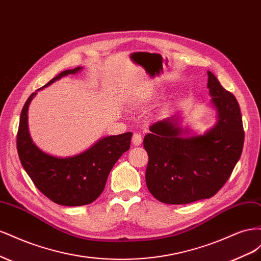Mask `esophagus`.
<instances>
[{
    "label": "esophagus",
    "mask_w": 261,
    "mask_h": 261,
    "mask_svg": "<svg viewBox=\"0 0 261 261\" xmlns=\"http://www.w3.org/2000/svg\"><path fill=\"white\" fill-rule=\"evenodd\" d=\"M132 141H133V144L135 145V146H139V145H141V143H143V137H141L140 134L135 133V134H134V135H133Z\"/></svg>",
    "instance_id": "1"
}]
</instances>
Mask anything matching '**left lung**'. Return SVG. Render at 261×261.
Segmentation results:
<instances>
[{"instance_id":"1","label":"left lung","mask_w":261,"mask_h":261,"mask_svg":"<svg viewBox=\"0 0 261 261\" xmlns=\"http://www.w3.org/2000/svg\"><path fill=\"white\" fill-rule=\"evenodd\" d=\"M217 122L199 135L181 127L178 115L155 122L144 138L146 184L163 203L184 204L215 196L231 176L244 146L239 102L208 70Z\"/></svg>"}]
</instances>
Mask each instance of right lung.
<instances>
[{
  "instance_id": "1",
  "label": "right lung",
  "mask_w": 261,
  "mask_h": 261,
  "mask_svg": "<svg viewBox=\"0 0 261 261\" xmlns=\"http://www.w3.org/2000/svg\"><path fill=\"white\" fill-rule=\"evenodd\" d=\"M83 69L82 66L66 69L37 91ZM37 91L28 98L20 114L17 151L21 165L36 187L53 202L67 207L91 203L103 192L113 165L129 149L133 134L100 138L75 155L63 158L46 153L34 143L28 129V108Z\"/></svg>"
}]
</instances>
